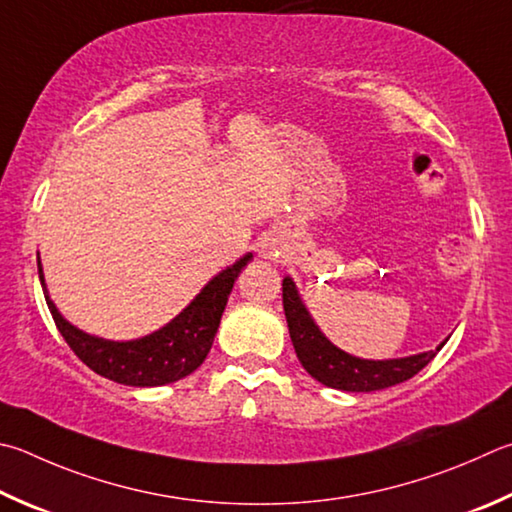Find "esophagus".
I'll list each match as a JSON object with an SVG mask.
<instances>
[{
	"label": "esophagus",
	"instance_id": "34e87169",
	"mask_svg": "<svg viewBox=\"0 0 512 512\" xmlns=\"http://www.w3.org/2000/svg\"><path fill=\"white\" fill-rule=\"evenodd\" d=\"M262 248H266V246H262Z\"/></svg>",
	"mask_w": 512,
	"mask_h": 512
}]
</instances>
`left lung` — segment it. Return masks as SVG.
<instances>
[{"label": "left lung", "mask_w": 512, "mask_h": 512, "mask_svg": "<svg viewBox=\"0 0 512 512\" xmlns=\"http://www.w3.org/2000/svg\"><path fill=\"white\" fill-rule=\"evenodd\" d=\"M282 302L284 315L288 322V333H291L293 347L302 367L331 389L340 392H378V389L394 387L405 383L416 376L427 362L448 340H443L434 351L414 353L407 358H392V360H367L351 356L324 336L318 324L313 322L309 309H306L297 286L291 277H284L282 282Z\"/></svg>", "instance_id": "8db88e82"}]
</instances>
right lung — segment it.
Masks as SVG:
<instances>
[{
    "label": "right lung",
    "instance_id": "add662e5",
    "mask_svg": "<svg viewBox=\"0 0 512 512\" xmlns=\"http://www.w3.org/2000/svg\"><path fill=\"white\" fill-rule=\"evenodd\" d=\"M250 259H253V253L239 257L235 264L212 277L174 320L167 322L159 331L150 333V336L136 340H105L73 327L69 320L62 318L58 306L53 304L49 291H46L40 257H37V273H40L42 291L55 320V327L89 369L120 385L159 387L190 376L206 360L212 340L217 336L228 295L235 286L241 268Z\"/></svg>",
    "mask_w": 512,
    "mask_h": 512
}]
</instances>
